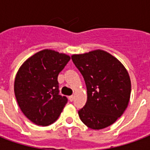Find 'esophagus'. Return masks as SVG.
Masks as SVG:
<instances>
[{
	"mask_svg": "<svg viewBox=\"0 0 150 150\" xmlns=\"http://www.w3.org/2000/svg\"><path fill=\"white\" fill-rule=\"evenodd\" d=\"M74 99H75V96H69V100L71 101V102H72V101L74 100Z\"/></svg>",
	"mask_w": 150,
	"mask_h": 150,
	"instance_id": "obj_1",
	"label": "esophagus"
}]
</instances>
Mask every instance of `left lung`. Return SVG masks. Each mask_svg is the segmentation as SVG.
Masks as SVG:
<instances>
[{"mask_svg":"<svg viewBox=\"0 0 150 150\" xmlns=\"http://www.w3.org/2000/svg\"><path fill=\"white\" fill-rule=\"evenodd\" d=\"M71 59L87 87L88 100L78 112L82 122L97 130L112 125L130 100L131 80L125 66L102 50L73 54Z\"/></svg>","mask_w":150,"mask_h":150,"instance_id":"obj_1","label":"left lung"}]
</instances>
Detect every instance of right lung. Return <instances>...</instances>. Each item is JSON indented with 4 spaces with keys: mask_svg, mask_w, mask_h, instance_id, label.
Listing matches in <instances>:
<instances>
[{
    "mask_svg": "<svg viewBox=\"0 0 150 150\" xmlns=\"http://www.w3.org/2000/svg\"><path fill=\"white\" fill-rule=\"evenodd\" d=\"M71 57L45 49L26 59L14 81V93L19 108L30 121L41 126L55 122L67 103L59 94L58 75Z\"/></svg>",
    "mask_w": 150,
    "mask_h": 150,
    "instance_id": "add662e5",
    "label": "right lung"
}]
</instances>
